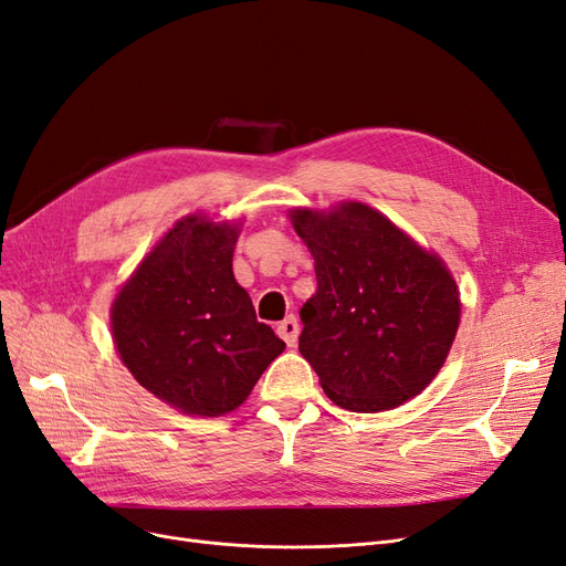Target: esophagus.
<instances>
[{"instance_id": "1", "label": "esophagus", "mask_w": 566, "mask_h": 566, "mask_svg": "<svg viewBox=\"0 0 566 566\" xmlns=\"http://www.w3.org/2000/svg\"><path fill=\"white\" fill-rule=\"evenodd\" d=\"M279 337L287 344V346H295L297 344V337H300V323L295 316H287L283 323H279L276 327Z\"/></svg>"}]
</instances>
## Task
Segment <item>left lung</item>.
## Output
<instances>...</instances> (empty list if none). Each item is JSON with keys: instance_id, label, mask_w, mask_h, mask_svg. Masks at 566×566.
Masks as SVG:
<instances>
[{"instance_id": "8db88e82", "label": "left lung", "mask_w": 566, "mask_h": 566, "mask_svg": "<svg viewBox=\"0 0 566 566\" xmlns=\"http://www.w3.org/2000/svg\"><path fill=\"white\" fill-rule=\"evenodd\" d=\"M316 260V295L300 308V354L325 396L350 412H384L433 381L457 337L461 302L440 258L381 212L342 203L292 212Z\"/></svg>"}]
</instances>
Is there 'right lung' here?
Here are the masks:
<instances>
[{
    "mask_svg": "<svg viewBox=\"0 0 566 566\" xmlns=\"http://www.w3.org/2000/svg\"><path fill=\"white\" fill-rule=\"evenodd\" d=\"M239 229L189 216L143 260L112 306L124 365L185 415L237 409L285 342L260 323L231 271Z\"/></svg>",
    "mask_w": 566,
    "mask_h": 566,
    "instance_id": "1",
    "label": "right lung"
}]
</instances>
